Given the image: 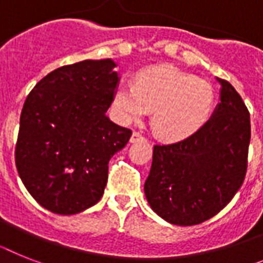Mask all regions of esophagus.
<instances>
[{"mask_svg": "<svg viewBox=\"0 0 263 263\" xmlns=\"http://www.w3.org/2000/svg\"><path fill=\"white\" fill-rule=\"evenodd\" d=\"M147 139L140 134V132H134L131 136V143H138V142H145Z\"/></svg>", "mask_w": 263, "mask_h": 263, "instance_id": "esophagus-1", "label": "esophagus"}]
</instances>
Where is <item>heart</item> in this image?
<instances>
[{"instance_id":"heart-1","label":"heart","mask_w":263,"mask_h":263,"mask_svg":"<svg viewBox=\"0 0 263 263\" xmlns=\"http://www.w3.org/2000/svg\"><path fill=\"white\" fill-rule=\"evenodd\" d=\"M215 101L207 80L179 68L159 64L142 69L136 85L121 83L115 93V109L125 121L142 119L152 109V127L160 138L178 140L204 125Z\"/></svg>"}]
</instances>
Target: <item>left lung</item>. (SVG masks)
Here are the masks:
<instances>
[{
  "mask_svg": "<svg viewBox=\"0 0 263 263\" xmlns=\"http://www.w3.org/2000/svg\"><path fill=\"white\" fill-rule=\"evenodd\" d=\"M217 80L220 103L209 121L180 142L154 145L144 194L152 210L168 223L193 226L210 219L245 180L250 115L233 85Z\"/></svg>",
  "mask_w": 263,
  "mask_h": 263,
  "instance_id": "obj_1",
  "label": "left lung"
}]
</instances>
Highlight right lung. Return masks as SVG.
I'll return each mask as SVG.
<instances>
[{"label": "right lung", "mask_w": 263, "mask_h": 263, "mask_svg": "<svg viewBox=\"0 0 263 263\" xmlns=\"http://www.w3.org/2000/svg\"><path fill=\"white\" fill-rule=\"evenodd\" d=\"M115 68L111 59L57 68L26 98L15 167L46 210L79 214L104 194L108 163L132 135L105 115L120 80Z\"/></svg>", "instance_id": "right-lung-1"}]
</instances>
